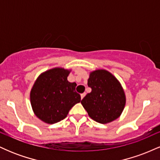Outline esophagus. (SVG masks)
<instances>
[{
	"mask_svg": "<svg viewBox=\"0 0 160 160\" xmlns=\"http://www.w3.org/2000/svg\"><path fill=\"white\" fill-rule=\"evenodd\" d=\"M86 95V92H83V93H82L81 95H80V96H81V99H82L84 98V96H85Z\"/></svg>",
	"mask_w": 160,
	"mask_h": 160,
	"instance_id": "34e87169",
	"label": "esophagus"
}]
</instances>
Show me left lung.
Masks as SVG:
<instances>
[{
  "mask_svg": "<svg viewBox=\"0 0 160 160\" xmlns=\"http://www.w3.org/2000/svg\"><path fill=\"white\" fill-rule=\"evenodd\" d=\"M88 86L92 91L81 104L89 117L102 124L118 118L124 109L126 96L117 78L105 70H96L90 73Z\"/></svg>",
  "mask_w": 160,
  "mask_h": 160,
  "instance_id": "obj_1",
  "label": "left lung"
}]
</instances>
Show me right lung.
Wrapping results in <instances>:
<instances>
[{
  "label": "right lung",
  "mask_w": 160,
  "mask_h": 160,
  "mask_svg": "<svg viewBox=\"0 0 160 160\" xmlns=\"http://www.w3.org/2000/svg\"><path fill=\"white\" fill-rule=\"evenodd\" d=\"M69 73L62 68L49 70L40 74L33 86L30 94L32 109L47 123L64 120L71 108L80 102V95L75 90L77 83L67 80Z\"/></svg>",
  "instance_id": "right-lung-1"
}]
</instances>
